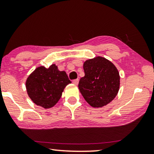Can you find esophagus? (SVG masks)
<instances>
[{"mask_svg": "<svg viewBox=\"0 0 154 154\" xmlns=\"http://www.w3.org/2000/svg\"><path fill=\"white\" fill-rule=\"evenodd\" d=\"M79 79H75L73 81V83L75 84V85H78V84H79Z\"/></svg>", "mask_w": 154, "mask_h": 154, "instance_id": "obj_1", "label": "esophagus"}]
</instances>
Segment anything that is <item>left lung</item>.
<instances>
[{
	"mask_svg": "<svg viewBox=\"0 0 154 154\" xmlns=\"http://www.w3.org/2000/svg\"><path fill=\"white\" fill-rule=\"evenodd\" d=\"M83 69L85 76L80 79L79 88L86 102L94 108L110 103L119 90L116 67L106 59L97 57L85 61Z\"/></svg>",
	"mask_w": 154,
	"mask_h": 154,
	"instance_id": "1",
	"label": "left lung"
}]
</instances>
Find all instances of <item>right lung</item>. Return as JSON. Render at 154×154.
Returning a JSON list of instances; mask_svg holds the SVG:
<instances>
[{
	"mask_svg": "<svg viewBox=\"0 0 154 154\" xmlns=\"http://www.w3.org/2000/svg\"><path fill=\"white\" fill-rule=\"evenodd\" d=\"M71 83L65 71H59L55 64H52L48 69H35L27 79L26 88L35 104L49 109L57 103L65 87Z\"/></svg>",
	"mask_w": 154,
	"mask_h": 154,
	"instance_id": "right-lung-1",
	"label": "right lung"
}]
</instances>
